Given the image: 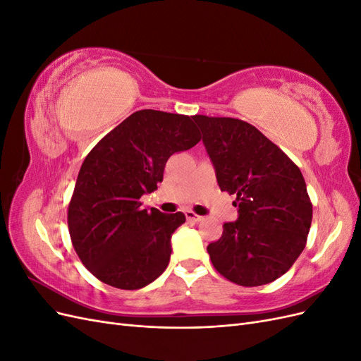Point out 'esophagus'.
<instances>
[{"mask_svg": "<svg viewBox=\"0 0 361 361\" xmlns=\"http://www.w3.org/2000/svg\"><path fill=\"white\" fill-rule=\"evenodd\" d=\"M185 216H187V220H190V221H200L202 220V216L200 215H197V214H194L192 211H185Z\"/></svg>", "mask_w": 361, "mask_h": 361, "instance_id": "obj_1", "label": "esophagus"}]
</instances>
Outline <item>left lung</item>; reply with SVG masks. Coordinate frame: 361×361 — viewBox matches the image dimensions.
Instances as JSON below:
<instances>
[{"label":"left lung","mask_w":361,"mask_h":361,"mask_svg":"<svg viewBox=\"0 0 361 361\" xmlns=\"http://www.w3.org/2000/svg\"><path fill=\"white\" fill-rule=\"evenodd\" d=\"M218 187L236 195L238 220L207 245L215 269L241 286L281 277L305 247L312 203L300 169L257 128L231 117L192 116Z\"/></svg>","instance_id":"left-lung-1"}]
</instances>
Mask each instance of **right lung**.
Segmentation results:
<instances>
[{"label": "right lung", "mask_w": 361, "mask_h": 361, "mask_svg": "<svg viewBox=\"0 0 361 361\" xmlns=\"http://www.w3.org/2000/svg\"><path fill=\"white\" fill-rule=\"evenodd\" d=\"M200 141L191 117L140 110L108 133L85 157L69 203L68 224L76 255L113 288L147 286L166 271L171 235L182 212L141 207L176 152Z\"/></svg>", "instance_id": "1"}]
</instances>
